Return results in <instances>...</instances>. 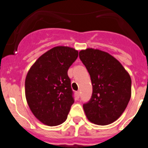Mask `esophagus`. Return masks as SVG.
Instances as JSON below:
<instances>
[{
  "label": "esophagus",
  "mask_w": 148,
  "mask_h": 148,
  "mask_svg": "<svg viewBox=\"0 0 148 148\" xmlns=\"http://www.w3.org/2000/svg\"><path fill=\"white\" fill-rule=\"evenodd\" d=\"M76 96H77V98H79V96H80V92L79 91H77L76 92Z\"/></svg>",
  "instance_id": "34e87169"
}]
</instances>
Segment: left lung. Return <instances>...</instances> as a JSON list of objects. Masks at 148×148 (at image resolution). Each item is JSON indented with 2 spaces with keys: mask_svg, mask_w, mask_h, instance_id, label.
Wrapping results in <instances>:
<instances>
[{
  "mask_svg": "<svg viewBox=\"0 0 148 148\" xmlns=\"http://www.w3.org/2000/svg\"><path fill=\"white\" fill-rule=\"evenodd\" d=\"M79 58L87 68L92 84L90 101L83 105L90 122L108 125L124 113L132 94V80L121 63L108 53L87 48L79 51Z\"/></svg>",
  "mask_w": 148,
  "mask_h": 148,
  "instance_id": "obj_1",
  "label": "left lung"
}]
</instances>
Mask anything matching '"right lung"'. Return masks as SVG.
<instances>
[{
    "mask_svg": "<svg viewBox=\"0 0 148 148\" xmlns=\"http://www.w3.org/2000/svg\"><path fill=\"white\" fill-rule=\"evenodd\" d=\"M78 51L57 46L42 54L29 70L25 96L34 116L45 125L57 126L66 120L74 103L68 69Z\"/></svg>",
    "mask_w": 148,
    "mask_h": 148,
    "instance_id": "add662e5",
    "label": "right lung"
}]
</instances>
